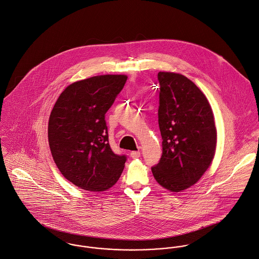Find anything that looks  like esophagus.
I'll return each instance as SVG.
<instances>
[{
    "label": "esophagus",
    "mask_w": 259,
    "mask_h": 259,
    "mask_svg": "<svg viewBox=\"0 0 259 259\" xmlns=\"http://www.w3.org/2000/svg\"><path fill=\"white\" fill-rule=\"evenodd\" d=\"M130 156H131L133 159L139 158V157H140V151H132V152L130 153Z\"/></svg>",
    "instance_id": "esophagus-1"
}]
</instances>
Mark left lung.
<instances>
[{
	"label": "left lung",
	"mask_w": 259,
	"mask_h": 259,
	"mask_svg": "<svg viewBox=\"0 0 259 259\" xmlns=\"http://www.w3.org/2000/svg\"><path fill=\"white\" fill-rule=\"evenodd\" d=\"M158 81L163 152L151 170L161 186L179 192L195 184L210 166L217 133L208 100L191 80L159 72Z\"/></svg>",
	"instance_id": "obj_1"
}]
</instances>
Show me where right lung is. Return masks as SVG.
<instances>
[{
  "label": "right lung",
  "mask_w": 259,
  "mask_h": 259,
  "mask_svg": "<svg viewBox=\"0 0 259 259\" xmlns=\"http://www.w3.org/2000/svg\"><path fill=\"white\" fill-rule=\"evenodd\" d=\"M127 81L125 75H101L69 85L54 105L48 125L53 159L63 176L93 192L112 187L126 155L109 144L105 114Z\"/></svg>",
  "instance_id": "1"
}]
</instances>
